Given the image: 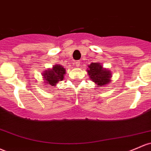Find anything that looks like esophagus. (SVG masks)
<instances>
[{"instance_id":"34e87169","label":"esophagus","mask_w":151,"mask_h":151,"mask_svg":"<svg viewBox=\"0 0 151 151\" xmlns=\"http://www.w3.org/2000/svg\"><path fill=\"white\" fill-rule=\"evenodd\" d=\"M75 65H76V67H79V66H80V62H79V61H77V62H75Z\"/></svg>"}]
</instances>
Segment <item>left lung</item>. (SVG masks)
<instances>
[{
  "instance_id": "1",
  "label": "left lung",
  "mask_w": 151,
  "mask_h": 151,
  "mask_svg": "<svg viewBox=\"0 0 151 151\" xmlns=\"http://www.w3.org/2000/svg\"><path fill=\"white\" fill-rule=\"evenodd\" d=\"M87 72L91 80L97 84V87H105L112 81L111 71L104 68L100 63H91L88 65Z\"/></svg>"
}]
</instances>
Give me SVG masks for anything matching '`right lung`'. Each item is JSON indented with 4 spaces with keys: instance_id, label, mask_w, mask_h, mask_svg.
Here are the masks:
<instances>
[{
    "instance_id": "right-lung-1",
    "label": "right lung",
    "mask_w": 151,
    "mask_h": 151,
    "mask_svg": "<svg viewBox=\"0 0 151 151\" xmlns=\"http://www.w3.org/2000/svg\"><path fill=\"white\" fill-rule=\"evenodd\" d=\"M66 74L65 68L62 67L61 64H56L53 66L51 69L45 70L41 73L44 80V84L45 87L47 85L56 86L60 81L64 79V75Z\"/></svg>"
}]
</instances>
